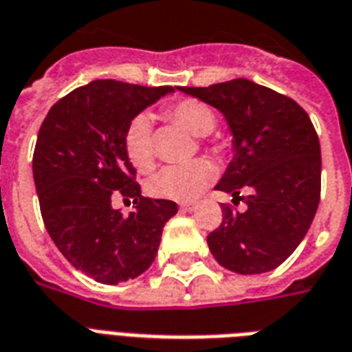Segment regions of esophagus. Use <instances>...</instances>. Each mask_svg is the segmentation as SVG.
I'll list each match as a JSON object with an SVG mask.
<instances>
[{
	"label": "esophagus",
	"mask_w": 352,
	"mask_h": 352,
	"mask_svg": "<svg viewBox=\"0 0 352 352\" xmlns=\"http://www.w3.org/2000/svg\"><path fill=\"white\" fill-rule=\"evenodd\" d=\"M195 201H182V204H179V211H184V213H190V211H195Z\"/></svg>",
	"instance_id": "1"
}]
</instances>
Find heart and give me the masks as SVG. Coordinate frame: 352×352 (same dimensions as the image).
<instances>
[{
    "instance_id": "heart-1",
    "label": "heart",
    "mask_w": 352,
    "mask_h": 352,
    "mask_svg": "<svg viewBox=\"0 0 352 352\" xmlns=\"http://www.w3.org/2000/svg\"><path fill=\"white\" fill-rule=\"evenodd\" d=\"M167 119L185 128L192 135H209L217 126L214 111L201 100L184 99L165 110ZM214 151L220 146L214 145ZM124 152L133 167L141 173H148L154 167V143H152V122L148 116L139 113L128 122L124 132ZM214 168L206 160H195L185 165H170L152 176L146 189L152 196L163 200L190 201L198 198L213 184Z\"/></svg>"
}]
</instances>
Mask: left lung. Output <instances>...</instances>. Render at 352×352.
Wrapping results in <instances>:
<instances>
[{
  "label": "left lung",
  "instance_id": "obj_1",
  "mask_svg": "<svg viewBox=\"0 0 352 352\" xmlns=\"http://www.w3.org/2000/svg\"><path fill=\"white\" fill-rule=\"evenodd\" d=\"M224 113L233 160L214 189L246 201L222 206V224L207 235L213 257L242 275L283 264L307 235L321 192L320 139L294 99L248 78L179 88Z\"/></svg>",
  "mask_w": 352,
  "mask_h": 352
}]
</instances>
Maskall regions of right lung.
I'll list each match as a JSON object with an SVG mask.
<instances>
[{
	"mask_svg": "<svg viewBox=\"0 0 352 352\" xmlns=\"http://www.w3.org/2000/svg\"><path fill=\"white\" fill-rule=\"evenodd\" d=\"M170 91L94 80L54 102L38 132L32 176L45 230L72 266L102 285L148 270L178 211L174 201L141 196L124 152L128 122ZM116 195L134 200L132 214L113 209Z\"/></svg>",
	"mask_w": 352,
	"mask_h": 352,
	"instance_id": "add662e5",
	"label": "right lung"
}]
</instances>
